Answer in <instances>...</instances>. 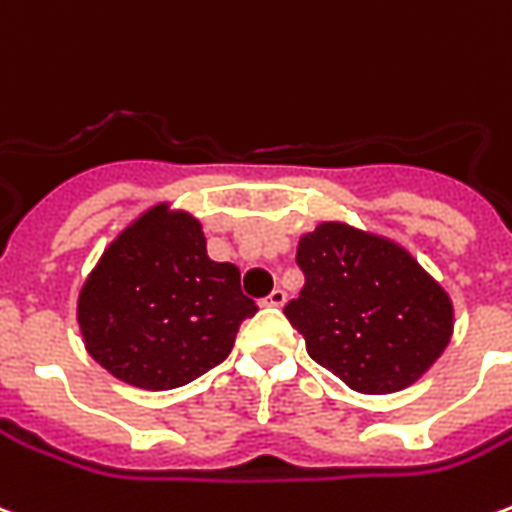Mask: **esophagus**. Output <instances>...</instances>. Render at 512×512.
<instances>
[{
    "instance_id": "obj_1",
    "label": "esophagus",
    "mask_w": 512,
    "mask_h": 512,
    "mask_svg": "<svg viewBox=\"0 0 512 512\" xmlns=\"http://www.w3.org/2000/svg\"><path fill=\"white\" fill-rule=\"evenodd\" d=\"M285 299H288V293L282 291V288H274V291L268 293L266 296V302H263V305H268V307H282L285 305Z\"/></svg>"
}]
</instances>
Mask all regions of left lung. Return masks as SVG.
Returning <instances> with one entry per match:
<instances>
[{
    "label": "left lung",
    "mask_w": 512,
    "mask_h": 512,
    "mask_svg": "<svg viewBox=\"0 0 512 512\" xmlns=\"http://www.w3.org/2000/svg\"><path fill=\"white\" fill-rule=\"evenodd\" d=\"M296 263L305 288L285 316L307 355L352 391H405L452 341L449 293L391 238L321 221L299 238Z\"/></svg>",
    "instance_id": "obj_1"
}]
</instances>
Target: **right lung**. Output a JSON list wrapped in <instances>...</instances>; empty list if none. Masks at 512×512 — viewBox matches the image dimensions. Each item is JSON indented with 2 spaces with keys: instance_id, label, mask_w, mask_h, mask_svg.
I'll use <instances>...</instances> for the list:
<instances>
[{
  "instance_id": "obj_1",
  "label": "right lung",
  "mask_w": 512,
  "mask_h": 512,
  "mask_svg": "<svg viewBox=\"0 0 512 512\" xmlns=\"http://www.w3.org/2000/svg\"><path fill=\"white\" fill-rule=\"evenodd\" d=\"M257 305L241 271L207 257L202 221L157 202L107 244L77 296L88 355L116 380L171 391L230 355Z\"/></svg>"
}]
</instances>
